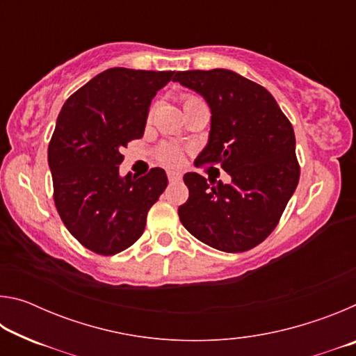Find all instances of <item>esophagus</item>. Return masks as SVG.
<instances>
[{
  "label": "esophagus",
  "instance_id": "1",
  "mask_svg": "<svg viewBox=\"0 0 356 356\" xmlns=\"http://www.w3.org/2000/svg\"><path fill=\"white\" fill-rule=\"evenodd\" d=\"M168 179H170V182H176V180L182 179V174L176 172V171H170L168 172Z\"/></svg>",
  "mask_w": 356,
  "mask_h": 356
}]
</instances>
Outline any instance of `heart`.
<instances>
[{
    "instance_id": "obj_1",
    "label": "heart",
    "mask_w": 356,
    "mask_h": 356,
    "mask_svg": "<svg viewBox=\"0 0 356 356\" xmlns=\"http://www.w3.org/2000/svg\"><path fill=\"white\" fill-rule=\"evenodd\" d=\"M196 100H200V99L193 97V95H185L184 105H188V104H191V102H196ZM159 160L163 165L176 166L180 163V160H182V152H180L176 146H170V144H166V146H163L159 150Z\"/></svg>"
}]
</instances>
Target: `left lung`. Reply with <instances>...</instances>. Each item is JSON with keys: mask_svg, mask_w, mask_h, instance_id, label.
<instances>
[{"mask_svg": "<svg viewBox=\"0 0 356 356\" xmlns=\"http://www.w3.org/2000/svg\"><path fill=\"white\" fill-rule=\"evenodd\" d=\"M172 81L202 95L212 113L207 146L195 165H220L231 176L229 184H209L186 172L190 196L179 218L215 250L254 248L272 234L298 185L292 124L267 89L232 70L176 72Z\"/></svg>", "mask_w": 356, "mask_h": 356, "instance_id": "left-lung-1", "label": "left lung"}]
</instances>
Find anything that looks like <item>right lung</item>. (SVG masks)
<instances>
[{
	"label": "right lung",
	"instance_id": "1",
	"mask_svg": "<svg viewBox=\"0 0 356 356\" xmlns=\"http://www.w3.org/2000/svg\"><path fill=\"white\" fill-rule=\"evenodd\" d=\"M172 75L108 69L72 94L59 113L48 146L55 204L72 236L97 254L111 256L134 245L166 188L161 168L122 177L119 165L120 150L144 135L150 102Z\"/></svg>",
	"mask_w": 356,
	"mask_h": 356
}]
</instances>
